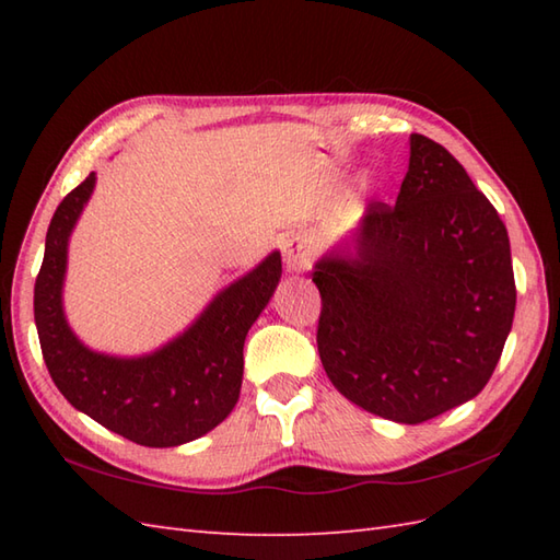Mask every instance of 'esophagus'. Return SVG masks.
Listing matches in <instances>:
<instances>
[{
	"label": "esophagus",
	"instance_id": "1",
	"mask_svg": "<svg viewBox=\"0 0 560 560\" xmlns=\"http://www.w3.org/2000/svg\"><path fill=\"white\" fill-rule=\"evenodd\" d=\"M311 259H313V247L305 237L295 235L283 243V265H287L289 271H305L311 267Z\"/></svg>",
	"mask_w": 560,
	"mask_h": 560
}]
</instances>
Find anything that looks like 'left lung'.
Here are the masks:
<instances>
[{
  "instance_id": "left-lung-1",
  "label": "left lung",
  "mask_w": 560,
  "mask_h": 560,
  "mask_svg": "<svg viewBox=\"0 0 560 560\" xmlns=\"http://www.w3.org/2000/svg\"><path fill=\"white\" fill-rule=\"evenodd\" d=\"M395 205L315 261L317 349L343 397L383 419L423 423L489 383L515 317L505 223L452 153L409 137Z\"/></svg>"
}]
</instances>
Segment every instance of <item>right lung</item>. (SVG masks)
Listing matches in <instances>:
<instances>
[{"instance_id": "1", "label": "right lung", "mask_w": 560, "mask_h": 560, "mask_svg": "<svg viewBox=\"0 0 560 560\" xmlns=\"http://www.w3.org/2000/svg\"><path fill=\"white\" fill-rule=\"evenodd\" d=\"M96 187V173L62 199L45 237L33 311L47 371L71 407L108 431L147 447H177L207 435L235 407L243 385V347L281 279L273 249L199 313L183 335L144 355L89 349L71 331L62 289L71 231Z\"/></svg>"}]
</instances>
